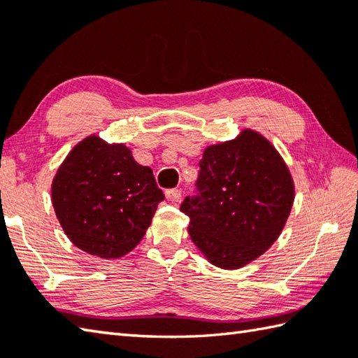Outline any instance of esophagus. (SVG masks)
<instances>
[{"label":"esophagus","mask_w":358,"mask_h":358,"mask_svg":"<svg viewBox=\"0 0 358 358\" xmlns=\"http://www.w3.org/2000/svg\"><path fill=\"white\" fill-rule=\"evenodd\" d=\"M166 199L169 200V201H172V203H177V201H180L181 200V191L180 189H167L166 191Z\"/></svg>","instance_id":"obj_1"}]
</instances>
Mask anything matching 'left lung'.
<instances>
[{"label":"left lung","instance_id":"obj_1","mask_svg":"<svg viewBox=\"0 0 358 358\" xmlns=\"http://www.w3.org/2000/svg\"><path fill=\"white\" fill-rule=\"evenodd\" d=\"M294 203V183L278 152L262 135L209 146L192 195L180 210L189 235L212 264L237 269L268 250Z\"/></svg>","mask_w":358,"mask_h":358}]
</instances>
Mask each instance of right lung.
Masks as SVG:
<instances>
[{
  "instance_id": "right-lung-1",
  "label": "right lung",
  "mask_w": 358,
  "mask_h": 358,
  "mask_svg": "<svg viewBox=\"0 0 358 358\" xmlns=\"http://www.w3.org/2000/svg\"><path fill=\"white\" fill-rule=\"evenodd\" d=\"M164 194L152 169L123 144L89 136L72 149L52 185V204L75 246L118 258L138 245Z\"/></svg>"
}]
</instances>
